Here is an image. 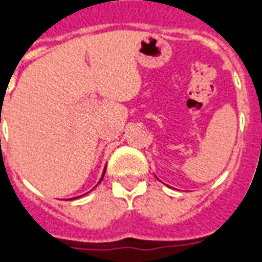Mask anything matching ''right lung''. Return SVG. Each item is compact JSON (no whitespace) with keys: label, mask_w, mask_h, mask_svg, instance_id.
I'll use <instances>...</instances> for the list:
<instances>
[{"label":"right lung","mask_w":262,"mask_h":262,"mask_svg":"<svg viewBox=\"0 0 262 262\" xmlns=\"http://www.w3.org/2000/svg\"><path fill=\"white\" fill-rule=\"evenodd\" d=\"M103 176H105V170H103V174H102V177H101V180H99V182L102 181V178H103ZM99 182H98V184H99Z\"/></svg>","instance_id":"obj_1"}]
</instances>
